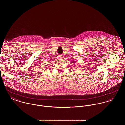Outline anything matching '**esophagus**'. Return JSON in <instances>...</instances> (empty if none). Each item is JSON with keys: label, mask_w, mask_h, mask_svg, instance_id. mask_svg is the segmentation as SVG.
I'll use <instances>...</instances> for the list:
<instances>
[{"label": "esophagus", "mask_w": 125, "mask_h": 125, "mask_svg": "<svg viewBox=\"0 0 125 125\" xmlns=\"http://www.w3.org/2000/svg\"><path fill=\"white\" fill-rule=\"evenodd\" d=\"M58 59H61V58H62V57L61 55H58Z\"/></svg>", "instance_id": "34e87169"}]
</instances>
